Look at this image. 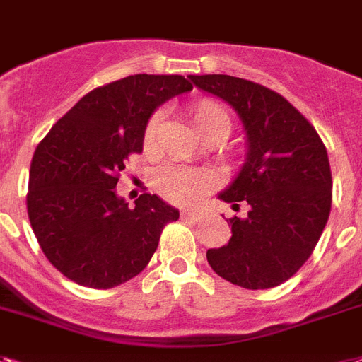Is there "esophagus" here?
<instances>
[{"label":"esophagus","instance_id":"34e87169","mask_svg":"<svg viewBox=\"0 0 362 362\" xmlns=\"http://www.w3.org/2000/svg\"><path fill=\"white\" fill-rule=\"evenodd\" d=\"M182 219H186V221H197L199 217H201V214L199 211H187V210H182Z\"/></svg>","mask_w":362,"mask_h":362}]
</instances>
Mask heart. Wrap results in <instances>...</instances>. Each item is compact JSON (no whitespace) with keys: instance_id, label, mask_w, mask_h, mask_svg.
I'll list each match as a JSON object with an SVG mask.
<instances>
[{"instance_id":"1","label":"heart","mask_w":362,"mask_h":362,"mask_svg":"<svg viewBox=\"0 0 362 362\" xmlns=\"http://www.w3.org/2000/svg\"><path fill=\"white\" fill-rule=\"evenodd\" d=\"M189 119L193 128L204 139L225 141L232 132V117L221 104L214 100H199L189 107ZM161 113H154L148 119L143 134L145 148H152L156 143V135L160 130ZM217 186V178L214 173L204 169H189V167H163L156 175V187L167 201L191 206L201 201L202 195Z\"/></svg>"}]
</instances>
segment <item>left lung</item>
Here are the masks:
<instances>
[{
	"instance_id": "left-lung-1",
	"label": "left lung",
	"mask_w": 362,
	"mask_h": 362,
	"mask_svg": "<svg viewBox=\"0 0 362 362\" xmlns=\"http://www.w3.org/2000/svg\"><path fill=\"white\" fill-rule=\"evenodd\" d=\"M234 107L247 135V158L219 199L247 216L227 219V245L208 249L211 269L247 290L279 286L313 255L333 201L327 151L314 126L284 96L249 79L189 76Z\"/></svg>"
}]
</instances>
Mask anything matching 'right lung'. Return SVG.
<instances>
[{"label":"right lung","instance_id":"obj_1","mask_svg":"<svg viewBox=\"0 0 362 362\" xmlns=\"http://www.w3.org/2000/svg\"><path fill=\"white\" fill-rule=\"evenodd\" d=\"M191 89L184 76H128L90 90L38 143L29 169V221L66 279L107 290L151 262L163 227L180 214L151 193L128 208L115 187L126 160L143 152L156 107Z\"/></svg>","mask_w":362,"mask_h":362}]
</instances>
